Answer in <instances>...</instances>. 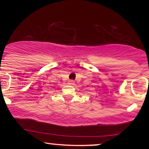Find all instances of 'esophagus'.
<instances>
[{
    "label": "esophagus",
    "mask_w": 149,
    "mask_h": 149,
    "mask_svg": "<svg viewBox=\"0 0 149 149\" xmlns=\"http://www.w3.org/2000/svg\"><path fill=\"white\" fill-rule=\"evenodd\" d=\"M68 85H74V81H73V80H70V81H68Z\"/></svg>",
    "instance_id": "esophagus-1"
}]
</instances>
